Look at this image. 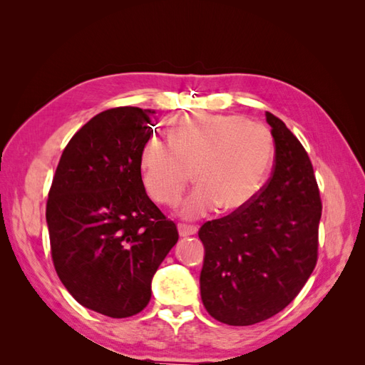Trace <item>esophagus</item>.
Instances as JSON below:
<instances>
[{"instance_id": "esophagus-1", "label": "esophagus", "mask_w": 365, "mask_h": 365, "mask_svg": "<svg viewBox=\"0 0 365 365\" xmlns=\"http://www.w3.org/2000/svg\"><path fill=\"white\" fill-rule=\"evenodd\" d=\"M178 230H180V236L187 237V236L196 235L197 227H196V225H192V224H184V222H180V224H178Z\"/></svg>"}]
</instances>
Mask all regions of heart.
<instances>
[{
    "label": "heart",
    "mask_w": 365,
    "mask_h": 365,
    "mask_svg": "<svg viewBox=\"0 0 365 365\" xmlns=\"http://www.w3.org/2000/svg\"><path fill=\"white\" fill-rule=\"evenodd\" d=\"M274 160L271 130L242 115H192L176 120L169 140L150 138L141 153L143 182L157 202L178 205L192 172L197 189L184 215L202 216L213 208L236 212L256 197Z\"/></svg>",
    "instance_id": "obj_1"
}]
</instances>
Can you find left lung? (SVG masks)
<instances>
[{
  "mask_svg": "<svg viewBox=\"0 0 365 365\" xmlns=\"http://www.w3.org/2000/svg\"><path fill=\"white\" fill-rule=\"evenodd\" d=\"M274 137L271 178L244 208L200 228L205 248L201 298L230 326L264 322L303 289L318 260L322 197L307 152L267 113Z\"/></svg>",
  "mask_w": 365,
  "mask_h": 365,
  "instance_id": "1",
  "label": "left lung"
}]
</instances>
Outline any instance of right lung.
Here are the masks:
<instances>
[{"instance_id": "1", "label": "right lung", "mask_w": 365, "mask_h": 365, "mask_svg": "<svg viewBox=\"0 0 365 365\" xmlns=\"http://www.w3.org/2000/svg\"><path fill=\"white\" fill-rule=\"evenodd\" d=\"M155 120L135 106L93 117L63 149L48 192L54 269L77 303L111 318L148 306L153 274L180 237L141 180Z\"/></svg>"}]
</instances>
